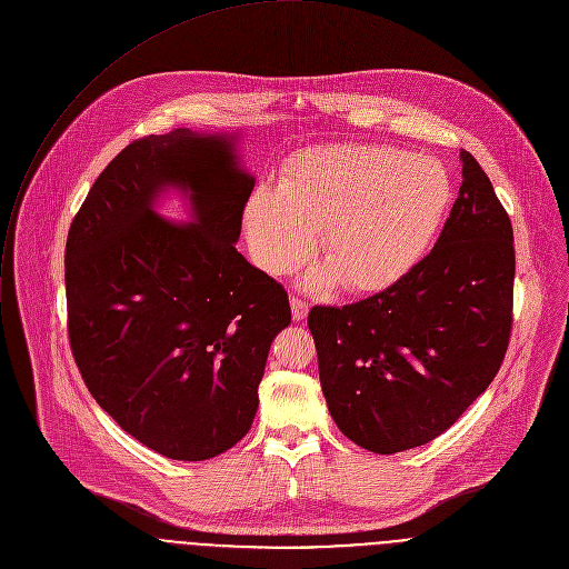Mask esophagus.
<instances>
[{
	"mask_svg": "<svg viewBox=\"0 0 569 569\" xmlns=\"http://www.w3.org/2000/svg\"><path fill=\"white\" fill-rule=\"evenodd\" d=\"M290 306H292V319L295 321H303L306 315H308V303L301 297H292Z\"/></svg>",
	"mask_w": 569,
	"mask_h": 569,
	"instance_id": "esophagus-1",
	"label": "esophagus"
}]
</instances>
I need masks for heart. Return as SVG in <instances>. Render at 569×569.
Masks as SVG:
<instances>
[{
	"instance_id": "b5f03b06",
	"label": "heart",
	"mask_w": 569,
	"mask_h": 569,
	"mask_svg": "<svg viewBox=\"0 0 569 569\" xmlns=\"http://www.w3.org/2000/svg\"><path fill=\"white\" fill-rule=\"evenodd\" d=\"M452 203V179L435 157L370 143L308 148L279 183H261L246 208V230L263 270L301 266L317 241L326 266L317 288L337 279L350 292L388 290L435 243Z\"/></svg>"
}]
</instances>
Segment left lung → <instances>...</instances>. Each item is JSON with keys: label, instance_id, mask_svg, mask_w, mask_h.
I'll return each mask as SVG.
<instances>
[{"label": "left lung", "instance_id": "left-lung-1", "mask_svg": "<svg viewBox=\"0 0 569 569\" xmlns=\"http://www.w3.org/2000/svg\"><path fill=\"white\" fill-rule=\"evenodd\" d=\"M461 163L450 217L412 272L363 301L308 315L330 415L377 455L443 435L488 390L508 352L512 221L468 150Z\"/></svg>", "mask_w": 569, "mask_h": 569}]
</instances>
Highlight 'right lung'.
Masks as SVG:
<instances>
[{
    "label": "right lung",
    "mask_w": 569,
    "mask_h": 569,
    "mask_svg": "<svg viewBox=\"0 0 569 569\" xmlns=\"http://www.w3.org/2000/svg\"><path fill=\"white\" fill-rule=\"evenodd\" d=\"M226 134L177 128L128 143L97 177L66 239L68 341L92 399L121 430L177 461L246 437L286 288L234 243L254 179ZM174 184L196 223L152 210Z\"/></svg>",
    "instance_id": "obj_1"
}]
</instances>
